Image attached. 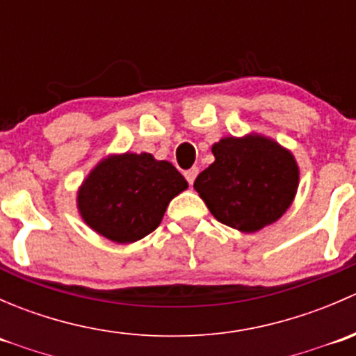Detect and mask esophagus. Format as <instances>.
Here are the masks:
<instances>
[{
  "instance_id": "1",
  "label": "esophagus",
  "mask_w": 356,
  "mask_h": 356,
  "mask_svg": "<svg viewBox=\"0 0 356 356\" xmlns=\"http://www.w3.org/2000/svg\"><path fill=\"white\" fill-rule=\"evenodd\" d=\"M196 175H198V167H193V168H189V170L184 172V177H186V181L189 182V186H193Z\"/></svg>"
}]
</instances>
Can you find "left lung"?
I'll return each instance as SVG.
<instances>
[{"mask_svg": "<svg viewBox=\"0 0 356 356\" xmlns=\"http://www.w3.org/2000/svg\"><path fill=\"white\" fill-rule=\"evenodd\" d=\"M215 161L196 177L195 189L222 224L257 232L286 213L296 196L300 168L289 149L260 134L222 138Z\"/></svg>", "mask_w": 356, "mask_h": 356, "instance_id": "left-lung-1", "label": "left lung"}]
</instances>
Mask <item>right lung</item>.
Returning <instances> with one entry per match:
<instances>
[{"instance_id":"add662e5","label":"right lung","mask_w":356,"mask_h":356,"mask_svg":"<svg viewBox=\"0 0 356 356\" xmlns=\"http://www.w3.org/2000/svg\"><path fill=\"white\" fill-rule=\"evenodd\" d=\"M188 189L177 168L149 153L103 158L81 184L82 220L113 243H136L160 225L172 198Z\"/></svg>"}]
</instances>
